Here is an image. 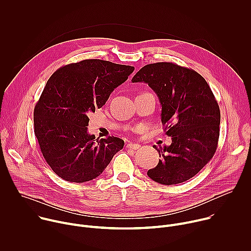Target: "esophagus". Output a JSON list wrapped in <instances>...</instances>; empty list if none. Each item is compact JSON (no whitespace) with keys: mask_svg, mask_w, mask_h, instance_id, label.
I'll return each mask as SVG.
<instances>
[{"mask_svg":"<svg viewBox=\"0 0 251 251\" xmlns=\"http://www.w3.org/2000/svg\"><path fill=\"white\" fill-rule=\"evenodd\" d=\"M139 147H140V145L135 144V143H132V142L126 145V148H127V149H132V150H137V149H139Z\"/></svg>","mask_w":251,"mask_h":251,"instance_id":"obj_1","label":"esophagus"}]
</instances>
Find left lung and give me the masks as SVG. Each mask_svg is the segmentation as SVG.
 Returning a JSON list of instances; mask_svg holds the SVG:
<instances>
[{
    "instance_id": "8db88e82",
    "label": "left lung",
    "mask_w": 251,
    "mask_h": 251,
    "mask_svg": "<svg viewBox=\"0 0 251 251\" xmlns=\"http://www.w3.org/2000/svg\"><path fill=\"white\" fill-rule=\"evenodd\" d=\"M132 82H145L155 91L162 105V124L172 137L170 146H153L161 160L147 175L166 186L190 180L218 148L221 111L207 82L194 69L172 62L143 66Z\"/></svg>"
}]
</instances>
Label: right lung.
Returning <instances> with one entry per match:
<instances>
[{
    "mask_svg": "<svg viewBox=\"0 0 251 251\" xmlns=\"http://www.w3.org/2000/svg\"><path fill=\"white\" fill-rule=\"evenodd\" d=\"M133 71L130 65L84 59L58 68L48 80L34 107V135L45 160L63 180H93L122 150L120 138L94 140L88 134V115L102 107Z\"/></svg>",
    "mask_w": 251,
    "mask_h": 251,
    "instance_id": "obj_1",
    "label": "right lung"
}]
</instances>
